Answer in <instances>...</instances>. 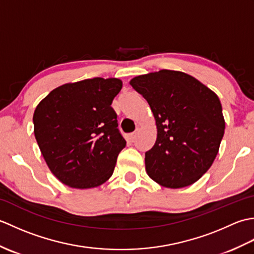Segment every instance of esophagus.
<instances>
[{"label":"esophagus","instance_id":"1","mask_svg":"<svg viewBox=\"0 0 254 254\" xmlns=\"http://www.w3.org/2000/svg\"><path fill=\"white\" fill-rule=\"evenodd\" d=\"M136 137H137V132H133V133L130 134V135L127 136V139L130 142H134L136 139Z\"/></svg>","mask_w":254,"mask_h":254}]
</instances>
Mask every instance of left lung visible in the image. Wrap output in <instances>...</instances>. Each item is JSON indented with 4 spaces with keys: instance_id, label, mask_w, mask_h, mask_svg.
Returning a JSON list of instances; mask_svg holds the SVG:
<instances>
[{
    "instance_id": "obj_1",
    "label": "left lung",
    "mask_w": 254,
    "mask_h": 254,
    "mask_svg": "<svg viewBox=\"0 0 254 254\" xmlns=\"http://www.w3.org/2000/svg\"><path fill=\"white\" fill-rule=\"evenodd\" d=\"M132 87L152 109L157 127L145 168L158 185L179 189L196 182L216 158L225 132L217 95L183 72L161 69L134 77Z\"/></svg>"
}]
</instances>
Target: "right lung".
Here are the masks:
<instances>
[{
    "instance_id": "right-lung-1",
    "label": "right lung",
    "mask_w": 254,
    "mask_h": 254,
    "mask_svg": "<svg viewBox=\"0 0 254 254\" xmlns=\"http://www.w3.org/2000/svg\"><path fill=\"white\" fill-rule=\"evenodd\" d=\"M121 88L118 78L84 79L53 89L37 106L35 137L49 169L64 185L95 188L112 176L127 145L111 107Z\"/></svg>"
}]
</instances>
